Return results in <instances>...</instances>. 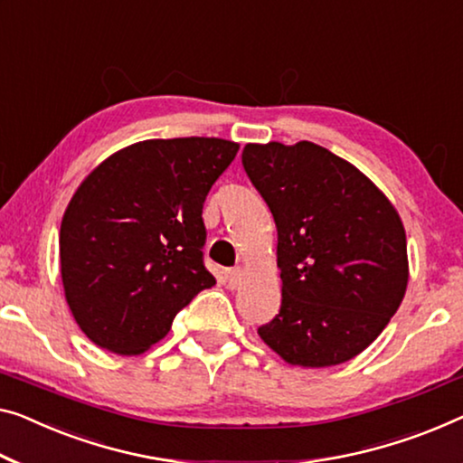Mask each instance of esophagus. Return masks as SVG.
<instances>
[{
  "mask_svg": "<svg viewBox=\"0 0 463 463\" xmlns=\"http://www.w3.org/2000/svg\"><path fill=\"white\" fill-rule=\"evenodd\" d=\"M245 270L241 266L232 268V270L226 272V282H229V288H239L241 287V280H243Z\"/></svg>",
  "mask_w": 463,
  "mask_h": 463,
  "instance_id": "esophagus-1",
  "label": "esophagus"
}]
</instances>
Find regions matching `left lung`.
<instances>
[{
	"instance_id": "left-lung-1",
	"label": "left lung",
	"mask_w": 463,
	"mask_h": 463,
	"mask_svg": "<svg viewBox=\"0 0 463 463\" xmlns=\"http://www.w3.org/2000/svg\"><path fill=\"white\" fill-rule=\"evenodd\" d=\"M243 165L279 232L280 312L260 339L301 368L354 360L408 288L402 216L362 170L316 143H247Z\"/></svg>"
}]
</instances>
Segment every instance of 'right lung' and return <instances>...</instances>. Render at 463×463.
Returning <instances> with one entry per match:
<instances>
[{
	"label": "right lung",
	"instance_id": "add662e5",
	"mask_svg": "<svg viewBox=\"0 0 463 463\" xmlns=\"http://www.w3.org/2000/svg\"><path fill=\"white\" fill-rule=\"evenodd\" d=\"M237 151L218 137L147 139L106 157L79 184L60 226V272L89 341L141 355L216 285L202 260V210Z\"/></svg>",
	"mask_w": 463,
	"mask_h": 463
}]
</instances>
